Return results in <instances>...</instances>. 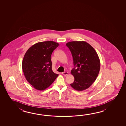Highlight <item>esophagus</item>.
<instances>
[{"instance_id":"34e87169","label":"esophagus","mask_w":126,"mask_h":126,"mask_svg":"<svg viewBox=\"0 0 126 126\" xmlns=\"http://www.w3.org/2000/svg\"><path fill=\"white\" fill-rule=\"evenodd\" d=\"M62 74L63 75H64V76H67L68 74V72H62Z\"/></svg>"}]
</instances>
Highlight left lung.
Here are the masks:
<instances>
[{
  "mask_svg": "<svg viewBox=\"0 0 126 126\" xmlns=\"http://www.w3.org/2000/svg\"><path fill=\"white\" fill-rule=\"evenodd\" d=\"M66 46L72 53L74 66L71 72L74 81L70 85L78 91L85 90L94 83L99 74L100 67L99 56L86 41H71Z\"/></svg>",
  "mask_w": 126,
  "mask_h": 126,
  "instance_id": "left-lung-1",
  "label": "left lung"
}]
</instances>
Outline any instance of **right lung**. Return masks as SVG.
<instances>
[{
  "label": "right lung",
  "instance_id": "1",
  "mask_svg": "<svg viewBox=\"0 0 126 126\" xmlns=\"http://www.w3.org/2000/svg\"><path fill=\"white\" fill-rule=\"evenodd\" d=\"M59 43L47 41L35 44L24 55L22 68L26 80L34 88L44 91L51 85L59 75L52 69L51 54Z\"/></svg>",
  "mask_w": 126,
  "mask_h": 126
}]
</instances>
